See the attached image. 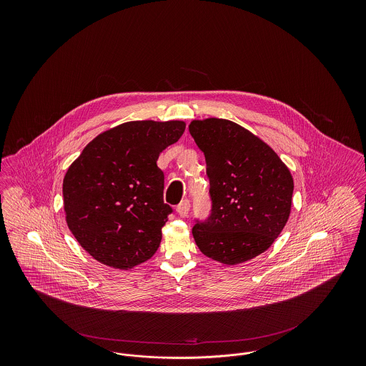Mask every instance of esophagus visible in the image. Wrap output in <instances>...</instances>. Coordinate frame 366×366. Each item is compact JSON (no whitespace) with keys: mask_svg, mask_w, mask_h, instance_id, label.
Wrapping results in <instances>:
<instances>
[{"mask_svg":"<svg viewBox=\"0 0 366 366\" xmlns=\"http://www.w3.org/2000/svg\"><path fill=\"white\" fill-rule=\"evenodd\" d=\"M189 209H191V203H189V200H182L178 206H177V212H178V215L179 217H187L188 215V212H189Z\"/></svg>","mask_w":366,"mask_h":366,"instance_id":"34e87169","label":"esophagus"}]
</instances>
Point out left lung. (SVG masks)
<instances>
[{"label":"left lung","instance_id":"obj_1","mask_svg":"<svg viewBox=\"0 0 366 366\" xmlns=\"http://www.w3.org/2000/svg\"><path fill=\"white\" fill-rule=\"evenodd\" d=\"M189 133L204 154L211 215L192 234L199 249L224 264L264 252L285 227L294 179L279 155L237 123L192 121Z\"/></svg>","mask_w":366,"mask_h":366}]
</instances>
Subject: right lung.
<instances>
[{
	"label": "right lung",
	"instance_id": "obj_1",
	"mask_svg": "<svg viewBox=\"0 0 366 366\" xmlns=\"http://www.w3.org/2000/svg\"><path fill=\"white\" fill-rule=\"evenodd\" d=\"M185 122L134 121L92 139L63 179L66 221L96 261L127 270L159 248L173 209L163 202L160 152L177 142Z\"/></svg>",
	"mask_w": 366,
	"mask_h": 366
}]
</instances>
